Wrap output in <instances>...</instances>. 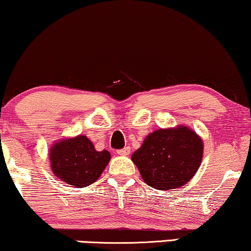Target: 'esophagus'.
<instances>
[{
  "mask_svg": "<svg viewBox=\"0 0 251 251\" xmlns=\"http://www.w3.org/2000/svg\"><path fill=\"white\" fill-rule=\"evenodd\" d=\"M119 155H122V156H127V155H129V153H131V148L129 147H125L123 149H119L118 151H117Z\"/></svg>",
  "mask_w": 251,
  "mask_h": 251,
  "instance_id": "obj_1",
  "label": "esophagus"
}]
</instances>
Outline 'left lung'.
I'll list each match as a JSON object with an SVG mask.
<instances>
[{
    "label": "left lung",
    "mask_w": 251,
    "mask_h": 251,
    "mask_svg": "<svg viewBox=\"0 0 251 251\" xmlns=\"http://www.w3.org/2000/svg\"><path fill=\"white\" fill-rule=\"evenodd\" d=\"M202 151L201 136L180 125L151 133L131 158L145 183L157 190H171L183 186L195 176Z\"/></svg>",
    "instance_id": "left-lung-1"
}]
</instances>
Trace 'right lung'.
<instances>
[{
	"mask_svg": "<svg viewBox=\"0 0 251 251\" xmlns=\"http://www.w3.org/2000/svg\"><path fill=\"white\" fill-rule=\"evenodd\" d=\"M110 158L109 151H97L85 135L62 139L50 149L53 174L74 188H85L96 182Z\"/></svg>",
	"mask_w": 251,
	"mask_h": 251,
	"instance_id": "right-lung-1",
	"label": "right lung"
}]
</instances>
